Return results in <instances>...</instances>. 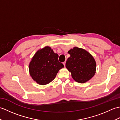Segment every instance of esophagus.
Masks as SVG:
<instances>
[{"mask_svg":"<svg viewBox=\"0 0 120 120\" xmlns=\"http://www.w3.org/2000/svg\"><path fill=\"white\" fill-rule=\"evenodd\" d=\"M65 63H66V61H64V62L63 63V64H64V66L65 65Z\"/></svg>","mask_w":120,"mask_h":120,"instance_id":"34e87169","label":"esophagus"}]
</instances>
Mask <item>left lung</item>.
Instances as JSON below:
<instances>
[{
    "mask_svg": "<svg viewBox=\"0 0 120 120\" xmlns=\"http://www.w3.org/2000/svg\"><path fill=\"white\" fill-rule=\"evenodd\" d=\"M71 55L65 63V67L71 73L76 82H86L95 75L96 64L93 56L87 51L77 47L68 52Z\"/></svg>",
    "mask_w": 120,
    "mask_h": 120,
    "instance_id": "1",
    "label": "left lung"
}]
</instances>
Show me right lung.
I'll return each instance as SVG.
<instances>
[{
	"label": "right lung",
	"instance_id": "right-lung-1",
	"mask_svg": "<svg viewBox=\"0 0 120 120\" xmlns=\"http://www.w3.org/2000/svg\"><path fill=\"white\" fill-rule=\"evenodd\" d=\"M58 57L49 46L38 50L29 65L33 79L41 85H46L54 79L58 71L64 67L58 61Z\"/></svg>",
	"mask_w": 120,
	"mask_h": 120
}]
</instances>
